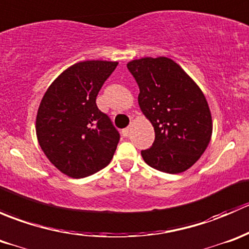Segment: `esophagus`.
<instances>
[{"instance_id": "esophagus-1", "label": "esophagus", "mask_w": 249, "mask_h": 249, "mask_svg": "<svg viewBox=\"0 0 249 249\" xmlns=\"http://www.w3.org/2000/svg\"><path fill=\"white\" fill-rule=\"evenodd\" d=\"M129 132H130V127H125V129L122 131V134H123V136L126 137L127 135H129Z\"/></svg>"}]
</instances>
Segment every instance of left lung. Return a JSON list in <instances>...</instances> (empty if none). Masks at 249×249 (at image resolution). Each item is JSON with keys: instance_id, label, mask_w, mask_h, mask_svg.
I'll return each instance as SVG.
<instances>
[{"instance_id": "1", "label": "left lung", "mask_w": 249, "mask_h": 249, "mask_svg": "<svg viewBox=\"0 0 249 249\" xmlns=\"http://www.w3.org/2000/svg\"><path fill=\"white\" fill-rule=\"evenodd\" d=\"M140 88L139 105L154 126L155 140L141 152L153 169L180 173L192 167L212 136V117L196 83L169 57H142L127 64Z\"/></svg>"}]
</instances>
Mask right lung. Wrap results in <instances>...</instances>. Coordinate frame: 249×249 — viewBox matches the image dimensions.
I'll return each mask as SVG.
<instances>
[{
    "label": "right lung",
    "instance_id": "add662e5",
    "mask_svg": "<svg viewBox=\"0 0 249 249\" xmlns=\"http://www.w3.org/2000/svg\"><path fill=\"white\" fill-rule=\"evenodd\" d=\"M117 61L89 60L65 70L39 104L36 134L49 161L72 178H84L106 167L120 135L96 106V96Z\"/></svg>",
    "mask_w": 249,
    "mask_h": 249
}]
</instances>
